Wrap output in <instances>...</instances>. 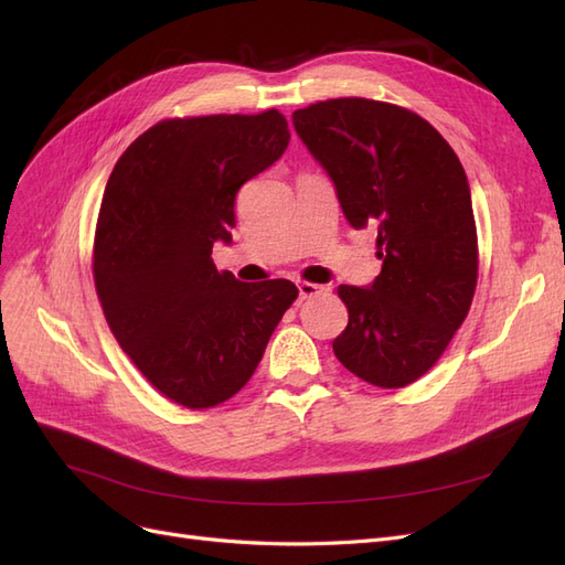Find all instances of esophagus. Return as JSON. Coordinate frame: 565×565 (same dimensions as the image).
Instances as JSON below:
<instances>
[{"instance_id":"34e87169","label":"esophagus","mask_w":565,"mask_h":565,"mask_svg":"<svg viewBox=\"0 0 565 565\" xmlns=\"http://www.w3.org/2000/svg\"><path fill=\"white\" fill-rule=\"evenodd\" d=\"M297 289H299V299H311V297H316V295H320V292H328V287H322V285H316V282H297Z\"/></svg>"}]
</instances>
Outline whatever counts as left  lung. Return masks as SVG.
Segmentation results:
<instances>
[{
  "label": "left lung",
  "mask_w": 565,
  "mask_h": 565,
  "mask_svg": "<svg viewBox=\"0 0 565 565\" xmlns=\"http://www.w3.org/2000/svg\"><path fill=\"white\" fill-rule=\"evenodd\" d=\"M295 129L328 172L349 224L377 228L382 273L339 285L349 324L339 363L382 388L429 372L465 322L476 289L471 191L455 150L405 108L332 98L295 110Z\"/></svg>",
  "instance_id": "left-lung-1"
}]
</instances>
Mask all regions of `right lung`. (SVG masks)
I'll use <instances>...</instances> for the list:
<instances>
[{
    "mask_svg": "<svg viewBox=\"0 0 565 565\" xmlns=\"http://www.w3.org/2000/svg\"><path fill=\"white\" fill-rule=\"evenodd\" d=\"M289 143L287 119L207 115L164 119L117 160L94 237V282L119 347L183 407H214L241 391L299 289L218 273L235 195Z\"/></svg>",
    "mask_w": 565,
    "mask_h": 565,
    "instance_id": "add662e5",
    "label": "right lung"
}]
</instances>
